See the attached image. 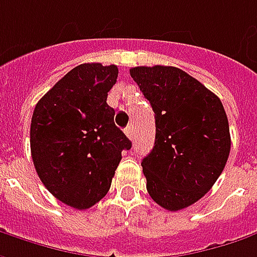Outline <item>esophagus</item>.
<instances>
[{
	"label": "esophagus",
	"mask_w": 257,
	"mask_h": 257,
	"mask_svg": "<svg viewBox=\"0 0 257 257\" xmlns=\"http://www.w3.org/2000/svg\"><path fill=\"white\" fill-rule=\"evenodd\" d=\"M125 134H126V137H128L129 140H132V138H134V126H132V125L126 126V129H125Z\"/></svg>",
	"instance_id": "obj_1"
}]
</instances>
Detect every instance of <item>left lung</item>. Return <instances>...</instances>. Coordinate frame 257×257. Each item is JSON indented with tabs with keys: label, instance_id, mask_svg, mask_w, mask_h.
Wrapping results in <instances>:
<instances>
[{
	"label": "left lung",
	"instance_id": "8db88e82",
	"mask_svg": "<svg viewBox=\"0 0 257 257\" xmlns=\"http://www.w3.org/2000/svg\"><path fill=\"white\" fill-rule=\"evenodd\" d=\"M155 113V144L142 160L151 198L170 211L194 204L217 181L230 154L221 100L173 66L132 67Z\"/></svg>",
	"mask_w": 257,
	"mask_h": 257
}]
</instances>
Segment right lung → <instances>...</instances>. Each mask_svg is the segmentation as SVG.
I'll return each mask as SVG.
<instances>
[{"mask_svg":"<svg viewBox=\"0 0 257 257\" xmlns=\"http://www.w3.org/2000/svg\"><path fill=\"white\" fill-rule=\"evenodd\" d=\"M116 79L115 64H80L33 112L30 147L36 171L51 194L76 210L95 206L106 195L122 151L132 147L106 103Z\"/></svg>","mask_w":257,"mask_h":257,"instance_id":"add662e5","label":"right lung"}]
</instances>
